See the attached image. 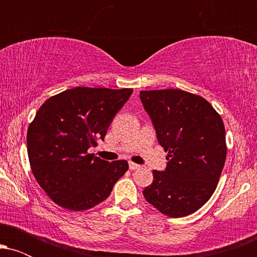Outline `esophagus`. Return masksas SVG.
Instances as JSON below:
<instances>
[{
	"label": "esophagus",
	"instance_id": "34e87169",
	"mask_svg": "<svg viewBox=\"0 0 257 257\" xmlns=\"http://www.w3.org/2000/svg\"><path fill=\"white\" fill-rule=\"evenodd\" d=\"M138 168H140V166H139V164L133 163V162H131V163H129V169H131V170H135V169H138Z\"/></svg>",
	"mask_w": 257,
	"mask_h": 257
}]
</instances>
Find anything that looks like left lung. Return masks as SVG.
I'll list each match as a JSON object with an SVG mask.
<instances>
[{
    "label": "left lung",
    "mask_w": 257,
    "mask_h": 257,
    "mask_svg": "<svg viewBox=\"0 0 257 257\" xmlns=\"http://www.w3.org/2000/svg\"><path fill=\"white\" fill-rule=\"evenodd\" d=\"M140 100L168 152L167 168L153 170L144 197L169 217L192 214L214 193L225 166L222 119L204 98L181 89L141 90Z\"/></svg>",
    "instance_id": "1"
}]
</instances>
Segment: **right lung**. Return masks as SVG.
<instances>
[{
	"instance_id": "right-lung-1",
	"label": "right lung",
	"mask_w": 257,
	"mask_h": 257,
	"mask_svg": "<svg viewBox=\"0 0 257 257\" xmlns=\"http://www.w3.org/2000/svg\"><path fill=\"white\" fill-rule=\"evenodd\" d=\"M133 89L76 87L44 101L28 129L32 174L53 202L87 210L110 196L128 170L126 161H104L88 153L104 140Z\"/></svg>"
}]
</instances>
